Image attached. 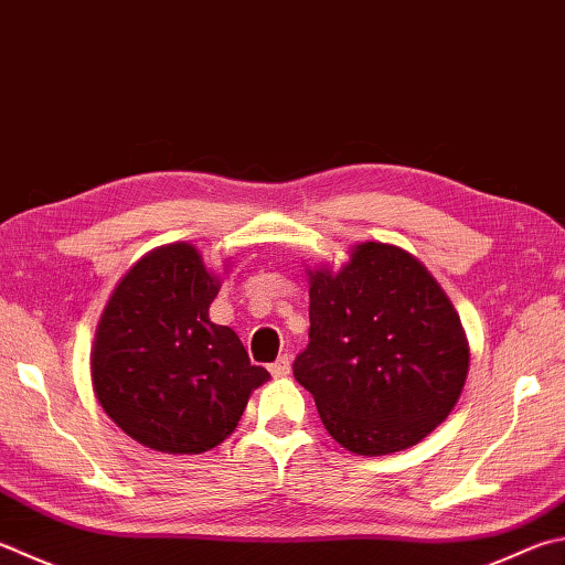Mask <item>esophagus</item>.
Segmentation results:
<instances>
[{"label":"esophagus","instance_id":"esophagus-1","mask_svg":"<svg viewBox=\"0 0 565 565\" xmlns=\"http://www.w3.org/2000/svg\"><path fill=\"white\" fill-rule=\"evenodd\" d=\"M269 371H271V375H274V377H284V375H289V373H291V361H289V355H281L279 361L271 363V365H269Z\"/></svg>","mask_w":565,"mask_h":565}]
</instances>
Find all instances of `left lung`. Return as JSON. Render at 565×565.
I'll return each instance as SVG.
<instances>
[{"mask_svg":"<svg viewBox=\"0 0 565 565\" xmlns=\"http://www.w3.org/2000/svg\"><path fill=\"white\" fill-rule=\"evenodd\" d=\"M309 345L294 377L338 445L390 455L452 413L469 343L452 301L405 249L363 242L341 271H309Z\"/></svg>","mask_w":565,"mask_h":565,"instance_id":"1","label":"left lung"}]
</instances>
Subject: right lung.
<instances>
[{
	"label": "right lung",
	"instance_id": "obj_1",
	"mask_svg": "<svg viewBox=\"0 0 565 565\" xmlns=\"http://www.w3.org/2000/svg\"><path fill=\"white\" fill-rule=\"evenodd\" d=\"M220 279L192 244L142 256L106 303L90 381L122 433L168 455H200L237 427L254 387L269 381L239 335L210 321Z\"/></svg>",
	"mask_w": 565,
	"mask_h": 565
}]
</instances>
